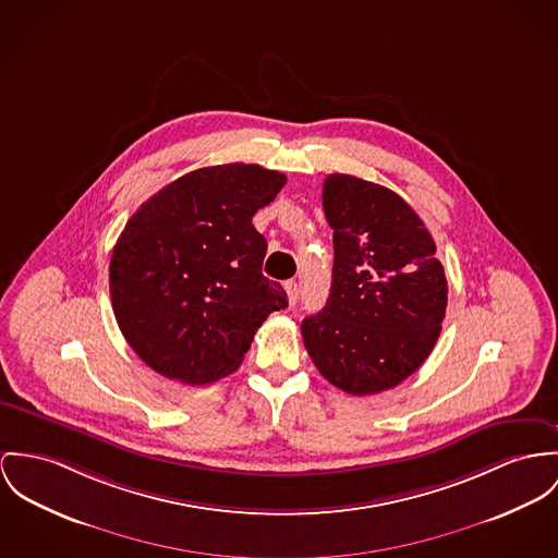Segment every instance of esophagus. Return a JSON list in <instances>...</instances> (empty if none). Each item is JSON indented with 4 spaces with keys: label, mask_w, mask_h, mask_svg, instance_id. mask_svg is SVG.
I'll return each instance as SVG.
<instances>
[{
    "label": "esophagus",
    "mask_w": 558,
    "mask_h": 558,
    "mask_svg": "<svg viewBox=\"0 0 558 558\" xmlns=\"http://www.w3.org/2000/svg\"><path fill=\"white\" fill-rule=\"evenodd\" d=\"M284 289H287V295H289V303L295 305L298 300H300V284L295 280H291V282H287Z\"/></svg>",
    "instance_id": "esophagus-1"
}]
</instances>
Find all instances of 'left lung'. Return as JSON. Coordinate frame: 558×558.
<instances>
[{
    "mask_svg": "<svg viewBox=\"0 0 558 558\" xmlns=\"http://www.w3.org/2000/svg\"><path fill=\"white\" fill-rule=\"evenodd\" d=\"M333 229L327 305L301 323L316 369L350 395L403 383L429 356L446 316L448 282L429 229L390 189L348 173L323 184Z\"/></svg>",
    "mask_w": 558,
    "mask_h": 558,
    "instance_id": "1",
    "label": "left lung"
}]
</instances>
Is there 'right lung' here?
Wrapping results in <instances>:
<instances>
[{
  "instance_id": "obj_1",
  "label": "right lung",
  "mask_w": 558,
  "mask_h": 558,
  "mask_svg": "<svg viewBox=\"0 0 558 558\" xmlns=\"http://www.w3.org/2000/svg\"><path fill=\"white\" fill-rule=\"evenodd\" d=\"M287 175L227 163L184 173L131 216L110 258V298L133 352L157 374L208 385L235 372L263 320L289 305L260 274L253 225Z\"/></svg>"
}]
</instances>
